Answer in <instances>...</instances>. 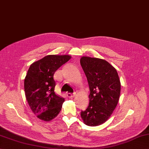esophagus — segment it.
<instances>
[{
	"label": "esophagus",
	"mask_w": 149,
	"mask_h": 149,
	"mask_svg": "<svg viewBox=\"0 0 149 149\" xmlns=\"http://www.w3.org/2000/svg\"><path fill=\"white\" fill-rule=\"evenodd\" d=\"M76 93H68L67 94V96L69 98H73L75 96Z\"/></svg>",
	"instance_id": "34e87169"
}]
</instances>
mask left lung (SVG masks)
<instances>
[{
  "instance_id": "1",
  "label": "left lung",
  "mask_w": 149,
  "mask_h": 149,
  "mask_svg": "<svg viewBox=\"0 0 149 149\" xmlns=\"http://www.w3.org/2000/svg\"><path fill=\"white\" fill-rule=\"evenodd\" d=\"M80 62L90 90L89 106L81 116L85 125L96 127L107 121L116 107L120 78L115 68L103 59L84 56Z\"/></svg>"
}]
</instances>
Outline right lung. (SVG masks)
<instances>
[{
  "label": "right lung",
  "mask_w": 149,
  "mask_h": 149,
  "mask_svg": "<svg viewBox=\"0 0 149 149\" xmlns=\"http://www.w3.org/2000/svg\"><path fill=\"white\" fill-rule=\"evenodd\" d=\"M71 56L49 55L33 63L24 79L26 100L39 119L49 121L61 111L64 98L55 93L56 70L67 62Z\"/></svg>",
  "instance_id": "right-lung-1"
}]
</instances>
